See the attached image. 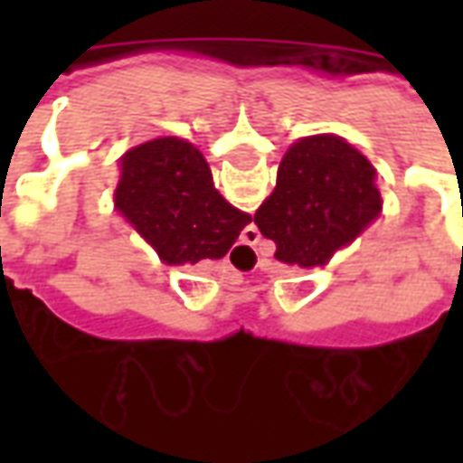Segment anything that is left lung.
<instances>
[{"mask_svg":"<svg viewBox=\"0 0 463 463\" xmlns=\"http://www.w3.org/2000/svg\"><path fill=\"white\" fill-rule=\"evenodd\" d=\"M379 211L372 163L340 136H310L285 153L255 225L275 242L278 260L315 268L354 241Z\"/></svg>","mask_w":463,"mask_h":463,"instance_id":"1","label":"left lung"}]
</instances>
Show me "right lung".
<instances>
[{"label": "right lung", "instance_id": "obj_1", "mask_svg": "<svg viewBox=\"0 0 463 463\" xmlns=\"http://www.w3.org/2000/svg\"><path fill=\"white\" fill-rule=\"evenodd\" d=\"M118 205L168 265L222 258L250 222L213 185L201 151L156 138L123 156Z\"/></svg>", "mask_w": 463, "mask_h": 463}]
</instances>
